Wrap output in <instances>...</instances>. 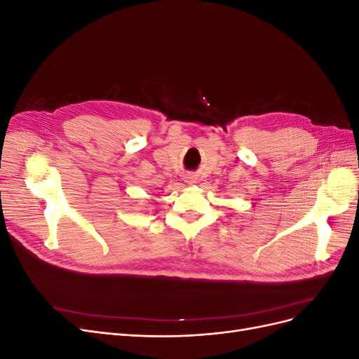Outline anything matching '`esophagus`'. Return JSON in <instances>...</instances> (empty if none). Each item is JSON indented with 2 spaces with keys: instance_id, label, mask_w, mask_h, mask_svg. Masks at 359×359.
<instances>
[{
  "instance_id": "esophagus-1",
  "label": "esophagus",
  "mask_w": 359,
  "mask_h": 359,
  "mask_svg": "<svg viewBox=\"0 0 359 359\" xmlns=\"http://www.w3.org/2000/svg\"><path fill=\"white\" fill-rule=\"evenodd\" d=\"M186 182H194V177H191V175H189V177H186Z\"/></svg>"
}]
</instances>
